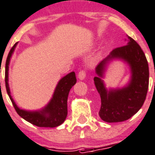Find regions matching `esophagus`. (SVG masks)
<instances>
[{"instance_id": "esophagus-1", "label": "esophagus", "mask_w": 155, "mask_h": 155, "mask_svg": "<svg viewBox=\"0 0 155 155\" xmlns=\"http://www.w3.org/2000/svg\"><path fill=\"white\" fill-rule=\"evenodd\" d=\"M85 76H86V72H85L84 71H80V72L78 73V78H79L80 80H84Z\"/></svg>"}]
</instances>
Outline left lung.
Segmentation results:
<instances>
[{
	"label": "left lung",
	"mask_w": 155,
	"mask_h": 155,
	"mask_svg": "<svg viewBox=\"0 0 155 155\" xmlns=\"http://www.w3.org/2000/svg\"><path fill=\"white\" fill-rule=\"evenodd\" d=\"M127 45L113 50L97 66L94 83L99 92L101 106L100 117L106 122H120L130 119L144 104L149 87V67L144 52L140 46L128 37ZM125 61L130 66L131 77L122 89L108 90L102 78L107 63L113 59Z\"/></svg>",
	"instance_id": "left-lung-1"
}]
</instances>
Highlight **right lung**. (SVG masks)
I'll list each match as a JSON object with an SVG mask.
<instances>
[{
	"label": "right lung",
	"mask_w": 155,
	"mask_h": 155,
	"mask_svg": "<svg viewBox=\"0 0 155 155\" xmlns=\"http://www.w3.org/2000/svg\"><path fill=\"white\" fill-rule=\"evenodd\" d=\"M18 42L11 48L5 63V87L16 112L26 121L38 127L54 128L64 122L68 116V97L71 88L75 84L76 78L74 71L63 77L56 86L53 97L50 102L41 110L26 111L18 108L10 95L8 87V65Z\"/></svg>",
	"instance_id": "obj_1"
}]
</instances>
